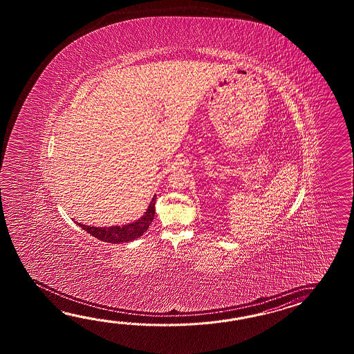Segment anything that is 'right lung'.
Returning <instances> with one entry per match:
<instances>
[{"mask_svg": "<svg viewBox=\"0 0 354 354\" xmlns=\"http://www.w3.org/2000/svg\"><path fill=\"white\" fill-rule=\"evenodd\" d=\"M156 198L157 195L153 196L151 203L148 206L147 211L144 212L142 218H138L133 223H129L125 225L116 226H104V227H97V226L84 225L81 223H75L80 227H82L84 232L91 234L92 236L97 238L98 241H107L113 244H120L125 241H136L139 236H142L148 227L151 224L154 214H156Z\"/></svg>", "mask_w": 354, "mask_h": 354, "instance_id": "right-lung-1", "label": "right lung"}]
</instances>
